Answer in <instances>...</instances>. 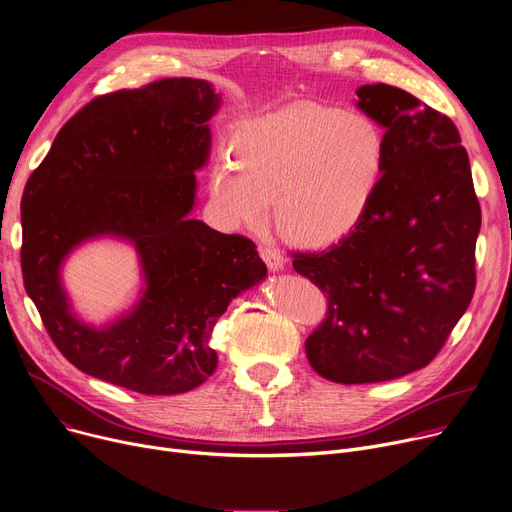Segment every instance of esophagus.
Wrapping results in <instances>:
<instances>
[{"mask_svg":"<svg viewBox=\"0 0 512 512\" xmlns=\"http://www.w3.org/2000/svg\"><path fill=\"white\" fill-rule=\"evenodd\" d=\"M259 255H261V259L265 261V265H267L271 271H282V269L286 267L284 255H282L278 249H274V247H261V249H259Z\"/></svg>","mask_w":512,"mask_h":512,"instance_id":"1","label":"esophagus"}]
</instances>
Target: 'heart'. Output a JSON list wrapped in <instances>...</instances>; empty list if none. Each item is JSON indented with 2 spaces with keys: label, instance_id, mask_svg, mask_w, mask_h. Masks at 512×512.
<instances>
[{
  "label": "heart",
  "instance_id": "heart-1",
  "mask_svg": "<svg viewBox=\"0 0 512 512\" xmlns=\"http://www.w3.org/2000/svg\"><path fill=\"white\" fill-rule=\"evenodd\" d=\"M230 162L210 177V199L226 228H263L274 199L290 241L327 247L352 236L372 212L387 175L385 127L364 111L321 102L238 123Z\"/></svg>",
  "mask_w": 512,
  "mask_h": 512
}]
</instances>
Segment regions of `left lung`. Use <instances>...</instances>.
<instances>
[{"instance_id": "1", "label": "left lung", "mask_w": 512, "mask_h": 512, "mask_svg": "<svg viewBox=\"0 0 512 512\" xmlns=\"http://www.w3.org/2000/svg\"><path fill=\"white\" fill-rule=\"evenodd\" d=\"M356 96L387 131L385 183L352 236L292 263L329 294L306 358L342 385L399 379L438 354L471 302L482 226L455 123L395 86Z\"/></svg>"}]
</instances>
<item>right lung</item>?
<instances>
[{
  "instance_id": "obj_1",
  "label": "right lung",
  "mask_w": 512,
  "mask_h": 512,
  "mask_svg": "<svg viewBox=\"0 0 512 512\" xmlns=\"http://www.w3.org/2000/svg\"><path fill=\"white\" fill-rule=\"evenodd\" d=\"M222 94L168 78L100 96L67 121L22 197V274L59 352L94 379L144 395L191 391L216 370L214 323L267 267L245 236L191 218ZM111 237L141 265L129 310L94 326L73 309L62 265Z\"/></svg>"
}]
</instances>
